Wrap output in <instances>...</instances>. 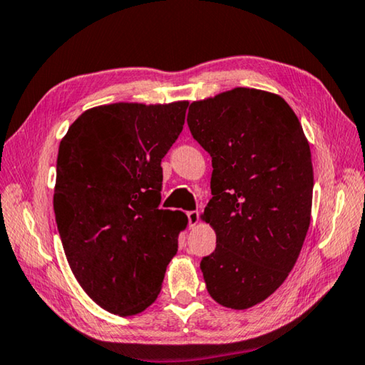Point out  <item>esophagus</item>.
Segmentation results:
<instances>
[{
  "mask_svg": "<svg viewBox=\"0 0 365 365\" xmlns=\"http://www.w3.org/2000/svg\"><path fill=\"white\" fill-rule=\"evenodd\" d=\"M187 217H188V225L190 227H195L197 222H200V212H197V211H190V212H187Z\"/></svg>",
  "mask_w": 365,
  "mask_h": 365,
  "instance_id": "34e87169",
  "label": "esophagus"
}]
</instances>
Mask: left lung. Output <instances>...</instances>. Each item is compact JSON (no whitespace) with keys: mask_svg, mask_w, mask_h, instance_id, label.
<instances>
[{"mask_svg":"<svg viewBox=\"0 0 365 365\" xmlns=\"http://www.w3.org/2000/svg\"><path fill=\"white\" fill-rule=\"evenodd\" d=\"M188 127L212 158L201 219L217 245L202 277L214 301L243 311L277 292L298 261L311 224V148L282 96L245 86L191 103Z\"/></svg>","mask_w":365,"mask_h":365,"instance_id":"1","label":"left lung"}]
</instances>
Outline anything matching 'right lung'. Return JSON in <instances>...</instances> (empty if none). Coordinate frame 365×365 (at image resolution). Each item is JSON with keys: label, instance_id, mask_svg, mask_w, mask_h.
Here are the masks:
<instances>
[{"label": "right lung", "instance_id": "obj_1", "mask_svg": "<svg viewBox=\"0 0 365 365\" xmlns=\"http://www.w3.org/2000/svg\"><path fill=\"white\" fill-rule=\"evenodd\" d=\"M188 101L114 103L85 110L61 140L53 206L67 262L110 314L143 312L177 255L182 211L159 209L163 159Z\"/></svg>", "mask_w": 365, "mask_h": 365}]
</instances>
